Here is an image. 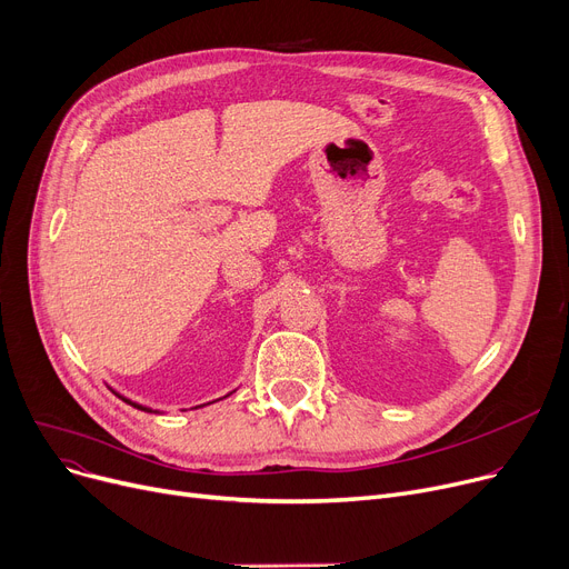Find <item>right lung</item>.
Here are the masks:
<instances>
[{"mask_svg": "<svg viewBox=\"0 0 569 569\" xmlns=\"http://www.w3.org/2000/svg\"><path fill=\"white\" fill-rule=\"evenodd\" d=\"M120 398H122V396H120ZM124 402H129V405H133V408H139V410H146V412H150V410H148V408H141V405H137V402H131V400H127V398H124Z\"/></svg>", "mask_w": 569, "mask_h": 569, "instance_id": "obj_1", "label": "right lung"}]
</instances>
